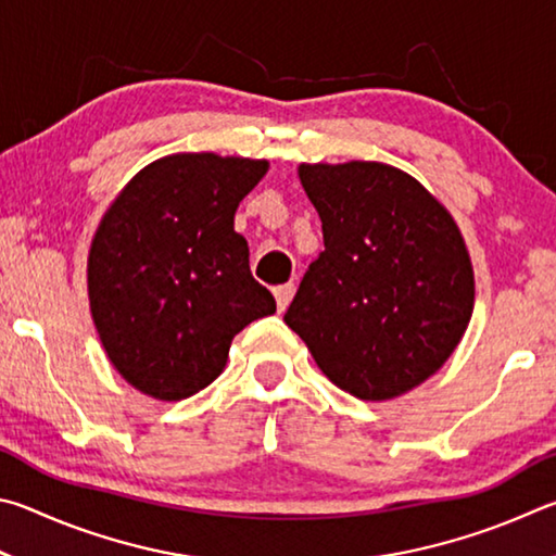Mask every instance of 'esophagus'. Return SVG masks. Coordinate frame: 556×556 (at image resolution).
Here are the masks:
<instances>
[{
  "instance_id": "34e87169",
  "label": "esophagus",
  "mask_w": 556,
  "mask_h": 556,
  "mask_svg": "<svg viewBox=\"0 0 556 556\" xmlns=\"http://www.w3.org/2000/svg\"><path fill=\"white\" fill-rule=\"evenodd\" d=\"M273 295H276L278 309L283 313V309L290 305V300H293V295H295V283H283V286L273 288Z\"/></svg>"
}]
</instances>
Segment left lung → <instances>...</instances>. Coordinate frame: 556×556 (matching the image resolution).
Returning <instances> with one entry per match:
<instances>
[{"mask_svg": "<svg viewBox=\"0 0 556 556\" xmlns=\"http://www.w3.org/2000/svg\"><path fill=\"white\" fill-rule=\"evenodd\" d=\"M325 251L286 313L329 381L391 401L452 356L473 309L469 251L452 214L386 163L300 165Z\"/></svg>", "mask_w": 556, "mask_h": 556, "instance_id": "8db88e82", "label": "left lung"}]
</instances>
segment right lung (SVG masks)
Listing matches in <instances>:
<instances>
[{"label":"right lung","mask_w":556,"mask_h":556,"mask_svg":"<svg viewBox=\"0 0 556 556\" xmlns=\"http://www.w3.org/2000/svg\"><path fill=\"white\" fill-rule=\"evenodd\" d=\"M266 161L165 155L106 210L87 261L97 332L126 381L182 401L222 374L229 344L276 300L249 268L233 212Z\"/></svg>","instance_id":"1"}]
</instances>
